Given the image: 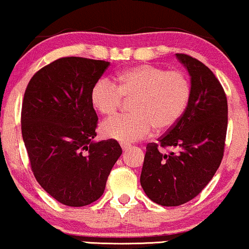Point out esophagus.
<instances>
[{
	"instance_id": "34e87169",
	"label": "esophagus",
	"mask_w": 249,
	"mask_h": 249,
	"mask_svg": "<svg viewBox=\"0 0 249 249\" xmlns=\"http://www.w3.org/2000/svg\"><path fill=\"white\" fill-rule=\"evenodd\" d=\"M121 148H122V150H127V149H129L130 146L127 145V144H121Z\"/></svg>"
}]
</instances>
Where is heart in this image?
Segmentation results:
<instances>
[{"label":"heart","mask_w":249,"mask_h":249,"mask_svg":"<svg viewBox=\"0 0 249 249\" xmlns=\"http://www.w3.org/2000/svg\"><path fill=\"white\" fill-rule=\"evenodd\" d=\"M192 84L181 70H167L152 64H139L116 76V84L101 78L91 89L90 100L101 115H113L124 100H133L134 114L115 116L103 122L104 137L122 143L136 142L156 130L172 129L188 106Z\"/></svg>","instance_id":"b5f03b06"}]
</instances>
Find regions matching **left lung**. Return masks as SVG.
<instances>
[{"instance_id":"1","label":"left lung","mask_w":249,"mask_h":249,"mask_svg":"<svg viewBox=\"0 0 249 249\" xmlns=\"http://www.w3.org/2000/svg\"><path fill=\"white\" fill-rule=\"evenodd\" d=\"M190 76L192 96L180 121L146 145L141 186L151 201L178 207L197 196L218 170L228 130V99L213 72L201 61L176 54ZM160 147H173L165 154Z\"/></svg>"}]
</instances>
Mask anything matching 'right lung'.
I'll return each mask as SVG.
<instances>
[{"label": "right lung", "instance_id": "right-lung-1", "mask_svg": "<svg viewBox=\"0 0 249 249\" xmlns=\"http://www.w3.org/2000/svg\"><path fill=\"white\" fill-rule=\"evenodd\" d=\"M109 62L61 57L36 71L21 105V135L39 185L57 202L97 201L122 153L115 140L93 142L98 116L91 89Z\"/></svg>", "mask_w": 249, "mask_h": 249}]
</instances>
